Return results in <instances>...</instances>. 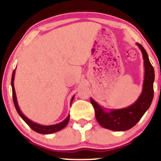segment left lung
Returning a JSON list of instances; mask_svg holds the SVG:
<instances>
[{
	"instance_id": "left-lung-1",
	"label": "left lung",
	"mask_w": 161,
	"mask_h": 161,
	"mask_svg": "<svg viewBox=\"0 0 161 161\" xmlns=\"http://www.w3.org/2000/svg\"><path fill=\"white\" fill-rule=\"evenodd\" d=\"M142 52L145 66V79L142 94L137 101L128 108L106 111L92 98L91 103L95 111L97 121L102 127L112 131H125L132 128L150 108L154 97V69L147 53L140 44H136Z\"/></svg>"
}]
</instances>
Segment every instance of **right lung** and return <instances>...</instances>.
<instances>
[{"mask_svg":"<svg viewBox=\"0 0 161 161\" xmlns=\"http://www.w3.org/2000/svg\"><path fill=\"white\" fill-rule=\"evenodd\" d=\"M14 75H15V70H14L12 74V79H11V86H12V92H13V100H14V106H15L16 111H17L19 115L21 116L22 119H23L25 123H27V125L30 127L32 130H34L35 132H38V133H41V134H51L53 133V132H58V131L61 130L62 129H64V127L66 126V125L68 124L69 120V115L64 119V121L61 122L60 123H57V124L55 125H41L38 124V123H34V122L30 120L29 119L25 116L23 113L21 112L20 110L19 105H18L17 103V99H16V92H15V88H14ZM73 98L74 97H72L71 99V104L73 102Z\"/></svg>","mask_w":161,"mask_h":161,"instance_id":"obj_1","label":"right lung"}]
</instances>
